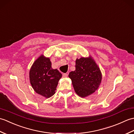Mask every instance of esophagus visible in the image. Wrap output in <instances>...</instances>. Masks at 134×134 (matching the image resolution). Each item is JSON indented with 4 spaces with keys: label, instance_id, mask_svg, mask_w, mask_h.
<instances>
[{
    "label": "esophagus",
    "instance_id": "34e87169",
    "mask_svg": "<svg viewBox=\"0 0 134 134\" xmlns=\"http://www.w3.org/2000/svg\"><path fill=\"white\" fill-rule=\"evenodd\" d=\"M67 76H68V75H67V74H66V73H64V74H63V78H67Z\"/></svg>",
    "mask_w": 134,
    "mask_h": 134
}]
</instances>
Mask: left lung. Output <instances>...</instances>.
Returning a JSON list of instances; mask_svg holds the SVG:
<instances>
[{"label": "left lung", "mask_w": 134, "mask_h": 134, "mask_svg": "<svg viewBox=\"0 0 134 134\" xmlns=\"http://www.w3.org/2000/svg\"><path fill=\"white\" fill-rule=\"evenodd\" d=\"M75 93L85 98L98 89L102 80L99 67L91 56L76 59L75 70L69 73Z\"/></svg>", "instance_id": "obj_1"}]
</instances>
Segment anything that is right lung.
Segmentation results:
<instances>
[{"mask_svg":"<svg viewBox=\"0 0 134 134\" xmlns=\"http://www.w3.org/2000/svg\"><path fill=\"white\" fill-rule=\"evenodd\" d=\"M49 58L41 55L33 63L29 71V79L33 89L38 94L49 98L55 93L62 74L53 69Z\"/></svg>","mask_w":134,"mask_h":134,"instance_id":"1","label":"right lung"}]
</instances>
